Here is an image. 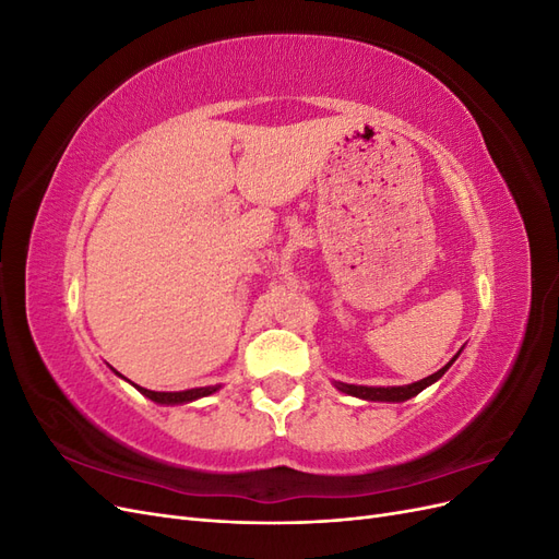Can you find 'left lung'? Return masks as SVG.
<instances>
[{"label": "left lung", "mask_w": 559, "mask_h": 559, "mask_svg": "<svg viewBox=\"0 0 559 559\" xmlns=\"http://www.w3.org/2000/svg\"><path fill=\"white\" fill-rule=\"evenodd\" d=\"M456 357H460V354H456ZM452 361L448 366H443L441 370H436L433 376L419 380V382H413V384H405V386H361V384H345V382H337L335 386L341 389V392L349 394V396H359V399H366V401H408V399L417 396L421 389L429 386L431 382H436L438 378H443V373L452 366Z\"/></svg>", "instance_id": "8db88e82"}]
</instances>
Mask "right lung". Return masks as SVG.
Masks as SVG:
<instances>
[{"instance_id": "right-lung-1", "label": "right lung", "mask_w": 559, "mask_h": 559, "mask_svg": "<svg viewBox=\"0 0 559 559\" xmlns=\"http://www.w3.org/2000/svg\"><path fill=\"white\" fill-rule=\"evenodd\" d=\"M140 392L146 396V399H151V401H156V403H189V401H195V399H202V396H210V394H214L216 389H218V384L216 386H198V389H186V392H151V389H144V386H138Z\"/></svg>"}]
</instances>
